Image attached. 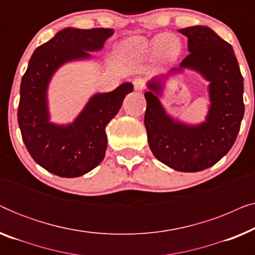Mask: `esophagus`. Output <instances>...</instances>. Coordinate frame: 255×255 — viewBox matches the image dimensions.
Returning a JSON list of instances; mask_svg holds the SVG:
<instances>
[{"instance_id": "obj_1", "label": "esophagus", "mask_w": 255, "mask_h": 255, "mask_svg": "<svg viewBox=\"0 0 255 255\" xmlns=\"http://www.w3.org/2000/svg\"><path fill=\"white\" fill-rule=\"evenodd\" d=\"M132 83H133L134 89L138 90V92H141V90L144 89V87H145V80L141 79V78L134 79L133 82H132Z\"/></svg>"}]
</instances>
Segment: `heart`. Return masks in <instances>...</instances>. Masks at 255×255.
I'll return each mask as SVG.
<instances>
[{
	"label": "heart",
	"instance_id": "1",
	"mask_svg": "<svg viewBox=\"0 0 255 255\" xmlns=\"http://www.w3.org/2000/svg\"><path fill=\"white\" fill-rule=\"evenodd\" d=\"M180 44L176 38L169 34H160L151 41H146L141 38H131L122 44V51L128 54L144 55L152 51L166 61H173L180 53Z\"/></svg>",
	"mask_w": 255,
	"mask_h": 255
}]
</instances>
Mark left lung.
Here are the masks:
<instances>
[{"label":"left lung","mask_w":255,"mask_h":255,"mask_svg":"<svg viewBox=\"0 0 255 255\" xmlns=\"http://www.w3.org/2000/svg\"><path fill=\"white\" fill-rule=\"evenodd\" d=\"M179 32L188 38L190 53L169 73L193 69L210 82L208 116L188 125L167 115L159 100L165 75L147 83L144 123L155 158L179 172L194 173L214 166L235 144L245 111L244 79L232 46L214 30L196 25Z\"/></svg>","instance_id":"obj_1"}]
</instances>
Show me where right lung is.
Returning <instances> with one entry per match:
<instances>
[{
	"instance_id": "right-lung-1",
	"label": "right lung",
	"mask_w": 255,
	"mask_h": 255,
	"mask_svg": "<svg viewBox=\"0 0 255 255\" xmlns=\"http://www.w3.org/2000/svg\"><path fill=\"white\" fill-rule=\"evenodd\" d=\"M113 34V29L103 27H66L34 50L23 75L17 113L23 141L34 161L54 175L78 177L100 165L108 145L106 127L133 86L125 82L110 93L95 94L73 123L59 125L50 122L48 83L59 67L90 59L89 52L100 51Z\"/></svg>"
}]
</instances>
